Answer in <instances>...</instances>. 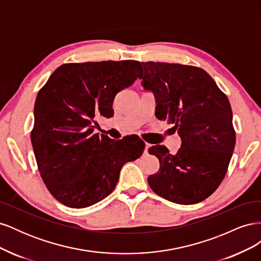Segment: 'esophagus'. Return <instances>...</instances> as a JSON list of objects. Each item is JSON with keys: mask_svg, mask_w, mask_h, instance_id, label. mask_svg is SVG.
<instances>
[{"mask_svg": "<svg viewBox=\"0 0 261 261\" xmlns=\"http://www.w3.org/2000/svg\"><path fill=\"white\" fill-rule=\"evenodd\" d=\"M149 148H150V145H149V144H146V146H145V150H144V154H147V153H148V150H149Z\"/></svg>", "mask_w": 261, "mask_h": 261, "instance_id": "34e87169", "label": "esophagus"}]
</instances>
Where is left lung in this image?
Here are the masks:
<instances>
[{"mask_svg": "<svg viewBox=\"0 0 261 261\" xmlns=\"http://www.w3.org/2000/svg\"><path fill=\"white\" fill-rule=\"evenodd\" d=\"M139 76L155 98V116L177 129L176 154L165 146L149 149L160 169L148 184L162 198L179 204L200 202L223 180L235 147L232 109L227 97L202 68L144 62Z\"/></svg>", "mask_w": 261, "mask_h": 261, "instance_id": "8db88e82", "label": "left lung"}]
</instances>
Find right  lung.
I'll use <instances>...</instances> for the list:
<instances>
[{
    "instance_id": "obj_1",
    "label": "right lung",
    "mask_w": 261,
    "mask_h": 261,
    "mask_svg": "<svg viewBox=\"0 0 261 261\" xmlns=\"http://www.w3.org/2000/svg\"><path fill=\"white\" fill-rule=\"evenodd\" d=\"M141 69L132 60L68 63L39 91L31 144L46 188L65 206L86 208L105 199L123 165L143 153V140L129 146L128 137L116 141L93 134L94 118L112 115L116 93Z\"/></svg>"
}]
</instances>
